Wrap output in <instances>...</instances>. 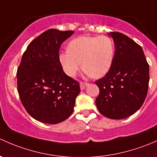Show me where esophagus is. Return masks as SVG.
Masks as SVG:
<instances>
[{"mask_svg": "<svg viewBox=\"0 0 157 157\" xmlns=\"http://www.w3.org/2000/svg\"><path fill=\"white\" fill-rule=\"evenodd\" d=\"M88 85V83H86V82H80V88L81 90H84L85 88H86V86Z\"/></svg>", "mask_w": 157, "mask_h": 157, "instance_id": "1", "label": "esophagus"}]
</instances>
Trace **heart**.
<instances>
[{
	"label": "heart",
	"instance_id": "1",
	"mask_svg": "<svg viewBox=\"0 0 157 157\" xmlns=\"http://www.w3.org/2000/svg\"><path fill=\"white\" fill-rule=\"evenodd\" d=\"M114 56L115 44L110 37L84 35L68 44L67 51L59 54V61L69 76H75L82 66L86 75L99 78L109 72Z\"/></svg>",
	"mask_w": 157,
	"mask_h": 157
}]
</instances>
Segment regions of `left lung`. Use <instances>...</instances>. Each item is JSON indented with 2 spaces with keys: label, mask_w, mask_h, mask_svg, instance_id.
Instances as JSON below:
<instances>
[{
  "label": "left lung",
  "mask_w": 157,
  "mask_h": 157,
  "mask_svg": "<svg viewBox=\"0 0 157 157\" xmlns=\"http://www.w3.org/2000/svg\"><path fill=\"white\" fill-rule=\"evenodd\" d=\"M113 39L115 56L109 72L96 81L100 94L98 110L106 117L122 119L138 110L149 85V65L140 45L120 32L108 34Z\"/></svg>",
  "instance_id": "obj_1"
}]
</instances>
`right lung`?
Segmentation results:
<instances>
[{
    "mask_svg": "<svg viewBox=\"0 0 157 157\" xmlns=\"http://www.w3.org/2000/svg\"><path fill=\"white\" fill-rule=\"evenodd\" d=\"M73 31L47 30L27 47L17 69L21 102L39 122L57 124L73 112L80 93L78 82L66 75L59 61V50Z\"/></svg>",
    "mask_w": 157,
    "mask_h": 157,
    "instance_id": "1",
    "label": "right lung"
}]
</instances>
